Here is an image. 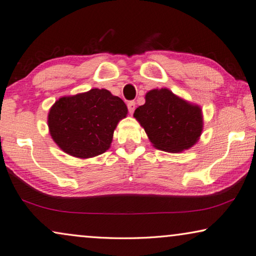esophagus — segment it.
Instances as JSON below:
<instances>
[{
    "instance_id": "1",
    "label": "esophagus",
    "mask_w": 256,
    "mask_h": 256,
    "mask_svg": "<svg viewBox=\"0 0 256 256\" xmlns=\"http://www.w3.org/2000/svg\"><path fill=\"white\" fill-rule=\"evenodd\" d=\"M127 106H128L129 112L132 114L134 112V108H136V102H134V101H129Z\"/></svg>"
}]
</instances>
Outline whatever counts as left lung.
I'll use <instances>...</instances> for the list:
<instances>
[{
	"label": "left lung",
	"instance_id": "left-lung-1",
	"mask_svg": "<svg viewBox=\"0 0 256 256\" xmlns=\"http://www.w3.org/2000/svg\"><path fill=\"white\" fill-rule=\"evenodd\" d=\"M134 117L144 129L152 146L167 152L192 148L203 132V112L198 104L178 97L170 89H152Z\"/></svg>",
	"mask_w": 256,
	"mask_h": 256
}]
</instances>
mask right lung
<instances>
[{
    "label": "right lung",
    "mask_w": 256,
    "mask_h": 256,
    "mask_svg": "<svg viewBox=\"0 0 256 256\" xmlns=\"http://www.w3.org/2000/svg\"><path fill=\"white\" fill-rule=\"evenodd\" d=\"M127 114V106L119 97L94 88L58 99L48 114V127L62 152L92 158L110 148L114 129Z\"/></svg>",
    "instance_id": "1"
}]
</instances>
